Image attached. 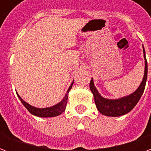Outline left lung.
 <instances>
[{"instance_id": "obj_1", "label": "left lung", "mask_w": 151, "mask_h": 151, "mask_svg": "<svg viewBox=\"0 0 151 151\" xmlns=\"http://www.w3.org/2000/svg\"><path fill=\"white\" fill-rule=\"evenodd\" d=\"M143 53H144V59H145V73H144L143 80L141 85L139 86V87L137 88L136 91L133 92V94L128 95L126 97L119 99H107L103 98L101 95L99 94L98 91L94 86L93 79H91V81L90 82V88L94 95L95 105L100 113L107 116H120L129 112L138 103L145 90L146 79H147V72H148L147 60H146V52H145L144 47H143Z\"/></svg>"}]
</instances>
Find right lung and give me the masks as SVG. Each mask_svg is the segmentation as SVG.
Wrapping results in <instances>:
<instances>
[{
  "label": "right lung",
  "instance_id": "right-lung-1",
  "mask_svg": "<svg viewBox=\"0 0 151 151\" xmlns=\"http://www.w3.org/2000/svg\"><path fill=\"white\" fill-rule=\"evenodd\" d=\"M73 84V82H72L71 86H69V88L67 91L65 98L63 99V100L61 102H60L59 104H57L55 106L52 107H50V108H36L32 107L30 104H28L27 103H26L24 100H22V99L17 94L18 96V98L20 99V101L22 102V104L24 105L25 108L27 109L28 111H30L32 115L40 117H53L56 116H59L60 114L65 111L66 108V104H67V99H68V94L69 91L72 88V86ZM17 93V92H16Z\"/></svg>",
  "mask_w": 151,
  "mask_h": 151
}]
</instances>
